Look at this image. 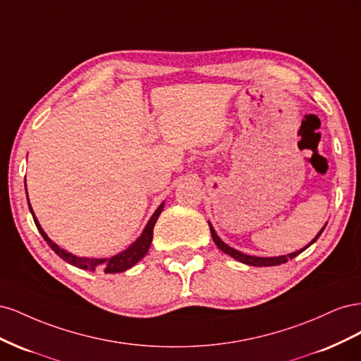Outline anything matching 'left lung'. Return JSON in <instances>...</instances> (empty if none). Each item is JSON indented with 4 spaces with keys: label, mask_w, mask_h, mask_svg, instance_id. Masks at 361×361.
<instances>
[{
    "label": "left lung",
    "mask_w": 361,
    "mask_h": 361,
    "mask_svg": "<svg viewBox=\"0 0 361 361\" xmlns=\"http://www.w3.org/2000/svg\"><path fill=\"white\" fill-rule=\"evenodd\" d=\"M207 223H209V221H207ZM325 226H326V224H325ZM325 226L321 228L319 233L316 235V236L312 239L309 245H305L304 248H301V250H298V251H293V253H289V255H285V256H276V257H257V256L244 255V253H241V251H238V250H235V248H232V247H228L226 243H223V241H221V238L216 235L215 228H214V227H212V224L209 223L211 235H212V239H214L215 245H216L218 248H220V250L223 251V253H226V255H228V256H232V257H233V259H236L238 262H243V264H245V265H251V267H276V265L285 264V262H288L289 259L297 257L300 253H302V251H304L305 248H309V247L316 241V239H318V238L321 236V233L324 232Z\"/></svg>",
    "instance_id": "8db88e82"
}]
</instances>
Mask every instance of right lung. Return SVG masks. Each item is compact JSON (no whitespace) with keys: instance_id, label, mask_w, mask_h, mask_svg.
I'll return each mask as SVG.
<instances>
[{"instance_id":"add662e5","label":"right lung","mask_w":361,"mask_h":361,"mask_svg":"<svg viewBox=\"0 0 361 361\" xmlns=\"http://www.w3.org/2000/svg\"><path fill=\"white\" fill-rule=\"evenodd\" d=\"M25 188H27V183H25ZM27 192V191H25ZM27 202H28V207H30V212L32 215V220H35L36 223V227L37 231L40 232V235L43 236V239H45L47 244L56 251V253L64 260L68 262V264L80 268V269H87V271H104L106 272V274H116V272H123L129 268H133L135 264H138V262L143 259L147 251L150 248V244H152V238H154V227H155V223L158 220V216L161 215L162 212V207H164V202L158 206V209L154 212V215L150 216V220L147 221L145 231L141 232V235L137 238V241L134 244H130L126 250L120 251L118 255L116 256H111V257H80V256H75L72 253H69V251H66L64 248L59 247L56 243L52 241V239L45 233V231H43L42 226L39 224V220L36 218L35 212H32V207L30 204V200H28V192H27Z\"/></svg>"}]
</instances>
